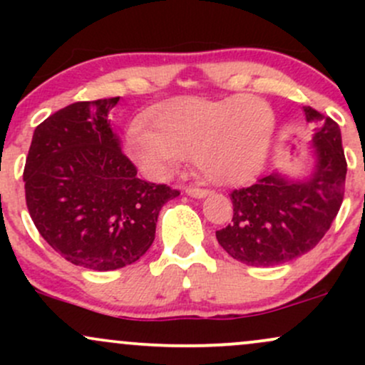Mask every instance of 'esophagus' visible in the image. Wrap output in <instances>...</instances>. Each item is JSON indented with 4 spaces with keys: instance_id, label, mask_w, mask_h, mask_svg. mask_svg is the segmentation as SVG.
Listing matches in <instances>:
<instances>
[{
    "instance_id": "34e87169",
    "label": "esophagus",
    "mask_w": 365,
    "mask_h": 365,
    "mask_svg": "<svg viewBox=\"0 0 365 365\" xmlns=\"http://www.w3.org/2000/svg\"><path fill=\"white\" fill-rule=\"evenodd\" d=\"M187 195L190 197H195V199H204V197L209 195V190L206 188H195V187H188L187 188Z\"/></svg>"
}]
</instances>
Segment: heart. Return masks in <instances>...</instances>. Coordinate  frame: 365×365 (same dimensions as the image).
<instances>
[{
  "label": "heart",
  "mask_w": 365,
  "mask_h": 365,
  "mask_svg": "<svg viewBox=\"0 0 365 365\" xmlns=\"http://www.w3.org/2000/svg\"><path fill=\"white\" fill-rule=\"evenodd\" d=\"M154 127L133 121L127 153L150 178H166L192 154L212 182L235 185L262 170L274 133V111L252 94L223 99L175 98L153 111Z\"/></svg>",
  "instance_id": "1"
}]
</instances>
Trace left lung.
<instances>
[{
	"instance_id": "1",
	"label": "left lung",
	"mask_w": 365,
	"mask_h": 365,
	"mask_svg": "<svg viewBox=\"0 0 365 365\" xmlns=\"http://www.w3.org/2000/svg\"><path fill=\"white\" fill-rule=\"evenodd\" d=\"M304 115L316 125L311 171L300 178L273 171L230 194L233 220L217 230L216 238L247 266H278L309 252L340 211L346 177L340 127L311 106L304 108Z\"/></svg>"
}]
</instances>
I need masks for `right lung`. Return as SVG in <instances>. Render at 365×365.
Wrapping results in <instances>:
<instances>
[{
  "label": "right lung",
  "mask_w": 365,
  "mask_h": 365,
  "mask_svg": "<svg viewBox=\"0 0 365 365\" xmlns=\"http://www.w3.org/2000/svg\"><path fill=\"white\" fill-rule=\"evenodd\" d=\"M120 98L63 108L34 130L25 199L36 228L75 266L113 271L135 262L156 237L161 207L178 190L144 182L121 153L110 111Z\"/></svg>",
  "instance_id": "add662e5"
}]
</instances>
